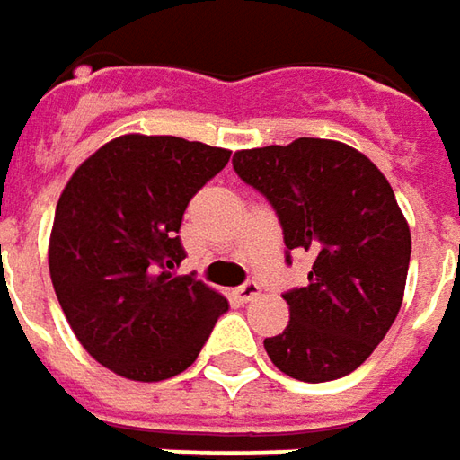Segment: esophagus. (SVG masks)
Segmentation results:
<instances>
[{"instance_id":"esophagus-1","label":"esophagus","mask_w":460,"mask_h":460,"mask_svg":"<svg viewBox=\"0 0 460 460\" xmlns=\"http://www.w3.org/2000/svg\"><path fill=\"white\" fill-rule=\"evenodd\" d=\"M259 292H261V287L256 282H246L242 284L239 289H236V296L242 299V302H252V299H256L259 296Z\"/></svg>"}]
</instances>
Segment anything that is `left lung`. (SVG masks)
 <instances>
[{
  "label": "left lung",
  "instance_id": "8db88e82",
  "mask_svg": "<svg viewBox=\"0 0 460 460\" xmlns=\"http://www.w3.org/2000/svg\"><path fill=\"white\" fill-rule=\"evenodd\" d=\"M231 164L270 199L287 249L314 259L307 287L284 295L289 324L264 340L270 360L302 383L358 370L398 317L411 264V229L387 178L365 153L324 138L236 151Z\"/></svg>",
  "mask_w": 460,
  "mask_h": 460
}]
</instances>
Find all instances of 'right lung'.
I'll use <instances>...</instances> for the list:
<instances>
[{"label":"right lung","instance_id":"1","mask_svg":"<svg viewBox=\"0 0 460 460\" xmlns=\"http://www.w3.org/2000/svg\"><path fill=\"white\" fill-rule=\"evenodd\" d=\"M231 151L128 133L77 165L49 234V277L80 345L108 370L158 383L193 365L229 302L193 277L178 239L193 193Z\"/></svg>","mask_w":460,"mask_h":460}]
</instances>
